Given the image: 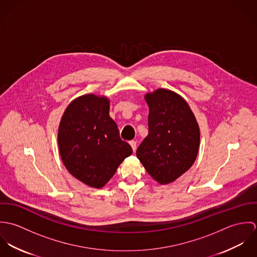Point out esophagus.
Returning <instances> with one entry per match:
<instances>
[{
	"mask_svg": "<svg viewBox=\"0 0 257 257\" xmlns=\"http://www.w3.org/2000/svg\"><path fill=\"white\" fill-rule=\"evenodd\" d=\"M130 145H131V147H132L134 151H136V150H137V142L132 141V142H130Z\"/></svg>",
	"mask_w": 257,
	"mask_h": 257,
	"instance_id": "1",
	"label": "esophagus"
}]
</instances>
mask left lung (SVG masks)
<instances>
[{"mask_svg": "<svg viewBox=\"0 0 257 257\" xmlns=\"http://www.w3.org/2000/svg\"><path fill=\"white\" fill-rule=\"evenodd\" d=\"M148 135L137 150L147 173L158 183H171L191 168L200 146V128L187 102L177 93L157 89L145 96Z\"/></svg>", "mask_w": 257, "mask_h": 257, "instance_id": "obj_1", "label": "left lung"}]
</instances>
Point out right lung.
Masks as SVG:
<instances>
[{
  "label": "right lung",
  "instance_id": "1",
  "mask_svg": "<svg viewBox=\"0 0 257 257\" xmlns=\"http://www.w3.org/2000/svg\"><path fill=\"white\" fill-rule=\"evenodd\" d=\"M109 110L108 98L83 95L68 105L58 127L59 153L66 169L79 181L98 189L133 153L119 138Z\"/></svg>",
  "mask_w": 257,
  "mask_h": 257
}]
</instances>
